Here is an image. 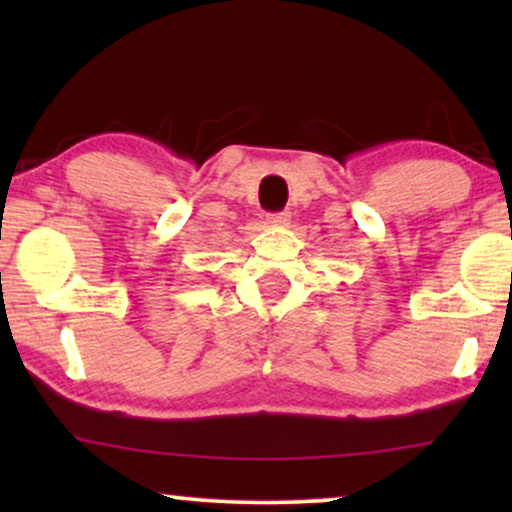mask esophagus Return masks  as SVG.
I'll list each match as a JSON object with an SVG mask.
<instances>
[{"label":"esophagus","mask_w":512,"mask_h":512,"mask_svg":"<svg viewBox=\"0 0 512 512\" xmlns=\"http://www.w3.org/2000/svg\"><path fill=\"white\" fill-rule=\"evenodd\" d=\"M268 223L270 226H289L291 223V214L289 212H279V214H268Z\"/></svg>","instance_id":"1"}]
</instances>
